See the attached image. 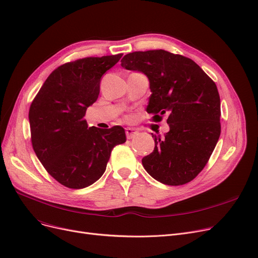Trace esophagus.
<instances>
[{
    "instance_id": "esophagus-1",
    "label": "esophagus",
    "mask_w": 258,
    "mask_h": 258,
    "mask_svg": "<svg viewBox=\"0 0 258 258\" xmlns=\"http://www.w3.org/2000/svg\"><path fill=\"white\" fill-rule=\"evenodd\" d=\"M138 133L139 132L135 128H126V136H127V139H129V140L137 137Z\"/></svg>"
}]
</instances>
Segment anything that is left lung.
<instances>
[{
	"instance_id": "8db88e82",
	"label": "left lung",
	"mask_w": 258,
	"mask_h": 258,
	"mask_svg": "<svg viewBox=\"0 0 258 258\" xmlns=\"http://www.w3.org/2000/svg\"><path fill=\"white\" fill-rule=\"evenodd\" d=\"M121 67L140 71L150 82L147 113L152 121L167 115L169 132L154 135L153 151L143 166L166 185L194 180L209 162L220 132V96L215 82L191 59L164 49L133 51Z\"/></svg>"
}]
</instances>
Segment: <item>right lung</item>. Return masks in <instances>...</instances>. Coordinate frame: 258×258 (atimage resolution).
<instances>
[{"label":"right lung","mask_w":258,"mask_h":258,"mask_svg":"<svg viewBox=\"0 0 258 258\" xmlns=\"http://www.w3.org/2000/svg\"><path fill=\"white\" fill-rule=\"evenodd\" d=\"M121 56L86 57L58 67L29 107L36 156L66 187L80 189L96 182L106 170L112 149L126 142L122 127L88 128L84 118L98 98L101 76Z\"/></svg>","instance_id":"add662e5"}]
</instances>
